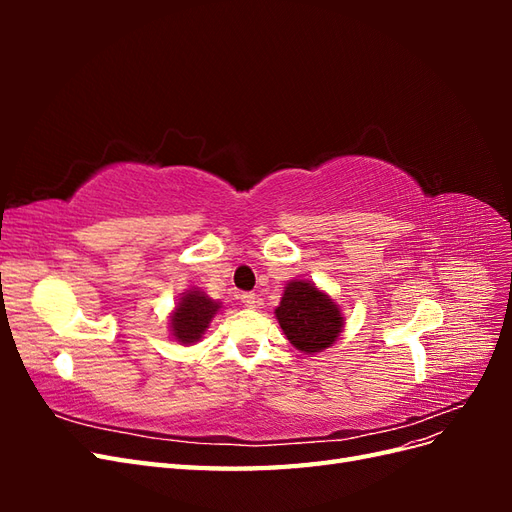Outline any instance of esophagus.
Here are the masks:
<instances>
[{"instance_id":"1","label":"esophagus","mask_w":512,"mask_h":512,"mask_svg":"<svg viewBox=\"0 0 512 512\" xmlns=\"http://www.w3.org/2000/svg\"><path fill=\"white\" fill-rule=\"evenodd\" d=\"M241 303L245 305V307H256L258 305V297L254 292H243L241 294Z\"/></svg>"}]
</instances>
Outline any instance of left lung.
Listing matches in <instances>:
<instances>
[{"mask_svg": "<svg viewBox=\"0 0 512 512\" xmlns=\"http://www.w3.org/2000/svg\"><path fill=\"white\" fill-rule=\"evenodd\" d=\"M280 327L288 342L301 352H320L329 348L337 335L342 333V312L320 292L314 284L292 280L286 290L280 307L275 309Z\"/></svg>", "mask_w": 512, "mask_h": 512, "instance_id": "obj_1", "label": "left lung"}]
</instances>
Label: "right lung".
<instances>
[{"label": "right lung", "instance_id": "1", "mask_svg": "<svg viewBox=\"0 0 512 512\" xmlns=\"http://www.w3.org/2000/svg\"><path fill=\"white\" fill-rule=\"evenodd\" d=\"M220 305L205 297L203 292L188 290L181 297L177 309L170 316V327L173 335L181 344H194L198 342L203 333L207 331L213 314L218 312Z\"/></svg>", "mask_w": 512, "mask_h": 512}]
</instances>
